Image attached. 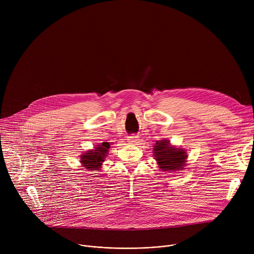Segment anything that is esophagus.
Segmentation results:
<instances>
[{
    "label": "esophagus",
    "instance_id": "obj_1",
    "mask_svg": "<svg viewBox=\"0 0 254 254\" xmlns=\"http://www.w3.org/2000/svg\"><path fill=\"white\" fill-rule=\"evenodd\" d=\"M137 139H138V136H137V135H135V134H131V135H130V136H128V138H127V140H128L129 142H131V143L136 142V141H137Z\"/></svg>",
    "mask_w": 254,
    "mask_h": 254
}]
</instances>
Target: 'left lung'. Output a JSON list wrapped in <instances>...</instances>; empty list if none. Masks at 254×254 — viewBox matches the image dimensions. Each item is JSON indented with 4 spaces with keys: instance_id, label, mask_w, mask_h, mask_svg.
I'll use <instances>...</instances> for the list:
<instances>
[{
    "instance_id": "8db88e82",
    "label": "left lung",
    "mask_w": 254,
    "mask_h": 254,
    "mask_svg": "<svg viewBox=\"0 0 254 254\" xmlns=\"http://www.w3.org/2000/svg\"><path fill=\"white\" fill-rule=\"evenodd\" d=\"M154 156L158 162L160 169L164 171L182 170L186 165V152L174 147H171L169 140L162 139L157 141L154 147Z\"/></svg>"
}]
</instances>
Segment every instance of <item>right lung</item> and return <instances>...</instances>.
<instances>
[{
  "instance_id": "right-lung-1",
  "label": "right lung",
  "mask_w": 254,
  "mask_h": 254,
  "mask_svg": "<svg viewBox=\"0 0 254 254\" xmlns=\"http://www.w3.org/2000/svg\"><path fill=\"white\" fill-rule=\"evenodd\" d=\"M110 148L111 144L108 142H102L100 144H97L94 150L88 151L80 157V163L83 167H85V169L89 171H99V168L102 162H104V158L106 157V154Z\"/></svg>"
}]
</instances>
